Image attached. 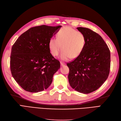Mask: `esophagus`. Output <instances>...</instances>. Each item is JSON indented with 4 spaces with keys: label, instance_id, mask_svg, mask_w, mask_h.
Returning a JSON list of instances; mask_svg holds the SVG:
<instances>
[{
    "label": "esophagus",
    "instance_id": "34e87169",
    "mask_svg": "<svg viewBox=\"0 0 121 121\" xmlns=\"http://www.w3.org/2000/svg\"><path fill=\"white\" fill-rule=\"evenodd\" d=\"M60 64H61V66H64L65 65V63L64 62H60Z\"/></svg>",
    "mask_w": 121,
    "mask_h": 121
}]
</instances>
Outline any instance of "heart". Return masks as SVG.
Returning a JSON list of instances; mask_svg holds the SVG:
<instances>
[{
	"label": "heart",
	"mask_w": 121,
	"mask_h": 121,
	"mask_svg": "<svg viewBox=\"0 0 121 121\" xmlns=\"http://www.w3.org/2000/svg\"><path fill=\"white\" fill-rule=\"evenodd\" d=\"M57 37V39L52 38L49 40V49L53 56H57L62 48L61 60L77 58L82 52L86 46L85 35L71 27H64L59 31Z\"/></svg>",
	"instance_id": "1"
}]
</instances>
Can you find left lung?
Masks as SVG:
<instances>
[{
  "label": "left lung",
  "instance_id": "8db88e82",
  "mask_svg": "<svg viewBox=\"0 0 121 121\" xmlns=\"http://www.w3.org/2000/svg\"><path fill=\"white\" fill-rule=\"evenodd\" d=\"M85 35V48L79 57L67 64L69 85L76 91L88 94L96 91L109 74L110 52L103 38L89 28L78 27Z\"/></svg>",
  "mask_w": 121,
  "mask_h": 121
}]
</instances>
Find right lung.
Wrapping results in <instances>:
<instances>
[{
    "mask_svg": "<svg viewBox=\"0 0 121 121\" xmlns=\"http://www.w3.org/2000/svg\"><path fill=\"white\" fill-rule=\"evenodd\" d=\"M61 27L41 25L31 28L19 36L12 46L11 74L25 91L37 93L51 85L60 64L50 54L48 43Z\"/></svg>",
    "mask_w": 121,
    "mask_h": 121,
    "instance_id": "obj_1",
    "label": "right lung"
}]
</instances>
